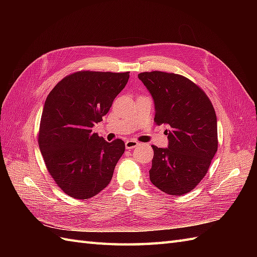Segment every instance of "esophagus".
Listing matches in <instances>:
<instances>
[{"mask_svg": "<svg viewBox=\"0 0 257 257\" xmlns=\"http://www.w3.org/2000/svg\"><path fill=\"white\" fill-rule=\"evenodd\" d=\"M139 145V143L135 139H128V141L125 142V148L126 149H133V148H136Z\"/></svg>", "mask_w": 257, "mask_h": 257, "instance_id": "1", "label": "esophagus"}]
</instances>
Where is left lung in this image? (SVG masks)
<instances>
[{
    "instance_id": "8db88e82",
    "label": "left lung",
    "mask_w": 257,
    "mask_h": 257,
    "mask_svg": "<svg viewBox=\"0 0 257 257\" xmlns=\"http://www.w3.org/2000/svg\"><path fill=\"white\" fill-rule=\"evenodd\" d=\"M154 100L157 125L166 124L168 148L152 146V184L169 195L191 192L206 176L217 150L214 108L206 93L184 76L138 74Z\"/></svg>"
}]
</instances>
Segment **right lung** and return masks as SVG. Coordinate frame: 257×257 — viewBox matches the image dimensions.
I'll list each match as a JSON object with an SVG mask.
<instances>
[{"label":"right lung","mask_w":257,"mask_h":257,"mask_svg":"<svg viewBox=\"0 0 257 257\" xmlns=\"http://www.w3.org/2000/svg\"><path fill=\"white\" fill-rule=\"evenodd\" d=\"M128 78V72H76L46 98L38 146L50 176L68 196L88 199L109 184L125 145L121 139L107 143L92 127L109 111Z\"/></svg>","instance_id":"obj_1"}]
</instances>
